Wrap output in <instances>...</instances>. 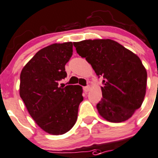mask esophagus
<instances>
[{
  "mask_svg": "<svg viewBox=\"0 0 158 158\" xmlns=\"http://www.w3.org/2000/svg\"><path fill=\"white\" fill-rule=\"evenodd\" d=\"M89 89H90V86H85V87L83 88V90L85 91V92H86V93L89 92Z\"/></svg>",
  "mask_w": 158,
  "mask_h": 158,
  "instance_id": "esophagus-1",
  "label": "esophagus"
}]
</instances>
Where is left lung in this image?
I'll use <instances>...</instances> for the list:
<instances>
[{"label":"left lung","instance_id":"1","mask_svg":"<svg viewBox=\"0 0 158 158\" xmlns=\"http://www.w3.org/2000/svg\"><path fill=\"white\" fill-rule=\"evenodd\" d=\"M73 44L97 76L104 77L103 98L97 104L100 115L115 123L130 118L142 105L147 89V70L140 58L110 39L85 40Z\"/></svg>","mask_w":158,"mask_h":158}]
</instances>
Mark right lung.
<instances>
[{"label":"right lung","instance_id":"add662e5","mask_svg":"<svg viewBox=\"0 0 158 158\" xmlns=\"http://www.w3.org/2000/svg\"><path fill=\"white\" fill-rule=\"evenodd\" d=\"M72 42L53 44L40 50L23 67L19 94L38 126L51 135H62L72 129L82 101L79 85L58 86L67 76L66 63L72 55Z\"/></svg>","mask_w":158,"mask_h":158}]
</instances>
